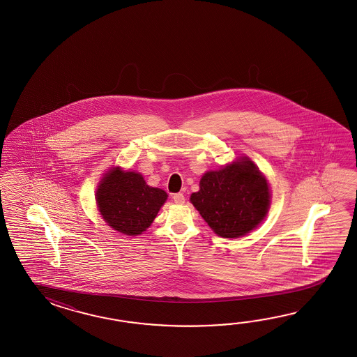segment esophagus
Wrapping results in <instances>:
<instances>
[{"instance_id":"1","label":"esophagus","mask_w":357,"mask_h":357,"mask_svg":"<svg viewBox=\"0 0 357 357\" xmlns=\"http://www.w3.org/2000/svg\"><path fill=\"white\" fill-rule=\"evenodd\" d=\"M172 199H174V202L177 203V204H183L185 203V197H183L182 192H176V194L172 195Z\"/></svg>"}]
</instances>
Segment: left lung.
Segmentation results:
<instances>
[{
    "label": "left lung",
    "mask_w": 357,
    "mask_h": 357,
    "mask_svg": "<svg viewBox=\"0 0 357 357\" xmlns=\"http://www.w3.org/2000/svg\"><path fill=\"white\" fill-rule=\"evenodd\" d=\"M197 212L220 237H240L258 226L271 204L269 186L257 166L243 158L206 172L190 197Z\"/></svg>",
    "instance_id": "1"
}]
</instances>
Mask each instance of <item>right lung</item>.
<instances>
[{
    "label": "right lung",
    "mask_w": 357,
    "mask_h": 357,
    "mask_svg": "<svg viewBox=\"0 0 357 357\" xmlns=\"http://www.w3.org/2000/svg\"><path fill=\"white\" fill-rule=\"evenodd\" d=\"M166 199L165 190L151 188L140 174L120 168L109 171L97 190V204L103 220L128 236L144 232Z\"/></svg>",
    "instance_id": "1"
}]
</instances>
